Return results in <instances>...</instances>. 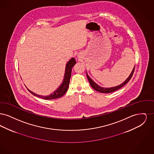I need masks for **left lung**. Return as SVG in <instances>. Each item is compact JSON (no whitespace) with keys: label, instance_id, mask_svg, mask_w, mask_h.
<instances>
[{"label":"left lung","instance_id":"8db88e82","mask_svg":"<svg viewBox=\"0 0 154 154\" xmlns=\"http://www.w3.org/2000/svg\"><path fill=\"white\" fill-rule=\"evenodd\" d=\"M134 67H135V66L133 67V70H132V72H131V74L129 75V76L127 78V79L124 82H122L121 84H120V85H119L114 87H110V88L102 87L99 86V85H97V84L95 82H94V81H93V80H92V79L90 78V77L88 75L87 72V79H88V81H89V84H90L91 86L92 87V88H93L94 89H95V91H97V92H101V93L108 94V93H111V92H114V91H117L118 89L122 88V87H124L125 85H126V84L129 81V80H131V79L132 78L133 74L134 73Z\"/></svg>","mask_w":154,"mask_h":154}]
</instances>
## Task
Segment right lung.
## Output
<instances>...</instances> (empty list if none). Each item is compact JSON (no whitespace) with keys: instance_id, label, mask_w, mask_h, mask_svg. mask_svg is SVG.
Segmentation results:
<instances>
[{"instance_id":"right-lung-1","label":"right lung","mask_w":154,"mask_h":154,"mask_svg":"<svg viewBox=\"0 0 154 154\" xmlns=\"http://www.w3.org/2000/svg\"><path fill=\"white\" fill-rule=\"evenodd\" d=\"M76 63V61L74 58L70 59L66 63V67H65V72L64 74V77L62 83L58 87V88H57L55 91H54L50 95L47 96L40 95H37L35 93L32 92L28 88V90L30 92L33 94L34 96H36L37 97H38L40 98H42L45 100H52L58 99L62 96L65 94L69 85V82L70 80V77L72 74V67Z\"/></svg>"}]
</instances>
